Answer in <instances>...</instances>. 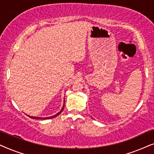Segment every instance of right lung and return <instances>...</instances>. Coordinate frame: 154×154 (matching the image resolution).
Returning a JSON list of instances; mask_svg holds the SVG:
<instances>
[{"mask_svg":"<svg viewBox=\"0 0 154 154\" xmlns=\"http://www.w3.org/2000/svg\"><path fill=\"white\" fill-rule=\"evenodd\" d=\"M64 105H63V107L62 108V109H61V111H60V112L57 113L56 115L54 116H50V117H45V118H41V117H34V116H29L31 118V119H43V120H45V119H53V118L57 116L58 115H60L61 113L62 112V111L64 110Z\"/></svg>","mask_w":154,"mask_h":154,"instance_id":"obj_1","label":"right lung"}]
</instances>
